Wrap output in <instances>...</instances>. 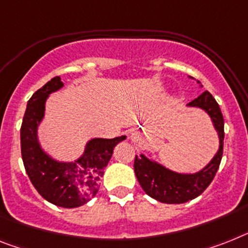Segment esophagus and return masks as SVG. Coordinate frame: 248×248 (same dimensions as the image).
<instances>
[{
	"label": "esophagus",
	"instance_id": "obj_1",
	"mask_svg": "<svg viewBox=\"0 0 248 248\" xmlns=\"http://www.w3.org/2000/svg\"><path fill=\"white\" fill-rule=\"evenodd\" d=\"M133 138H134V140H136V142H139V143L144 140V137H143V134L139 132L134 133V134H133Z\"/></svg>",
	"mask_w": 248,
	"mask_h": 248
}]
</instances>
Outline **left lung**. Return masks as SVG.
I'll list each match as a JSON object with an SVG mask.
<instances>
[{"label":"left lung","mask_w":248,"mask_h":248,"mask_svg":"<svg viewBox=\"0 0 248 248\" xmlns=\"http://www.w3.org/2000/svg\"><path fill=\"white\" fill-rule=\"evenodd\" d=\"M189 105L205 110L219 134V151L205 169L194 175H181L149 161L143 155L136 156L134 159V172L142 189L151 198L166 204H181L198 198L210 185L222 161L224 119L218 102L209 91H204L202 95L189 102Z\"/></svg>","instance_id":"1"}]
</instances>
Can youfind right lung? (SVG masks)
<instances>
[{
  "mask_svg": "<svg viewBox=\"0 0 248 248\" xmlns=\"http://www.w3.org/2000/svg\"><path fill=\"white\" fill-rule=\"evenodd\" d=\"M62 86L61 78L54 77L28 101L20 130L21 156L29 179L44 199L63 208H77L97 194L114 147L125 137L92 139L83 156L72 163L57 162L46 155L39 146L36 128L44 115L46 97Z\"/></svg>",
  "mask_w": 248,
  "mask_h": 248,
  "instance_id": "add662e5",
  "label": "right lung"
}]
</instances>
